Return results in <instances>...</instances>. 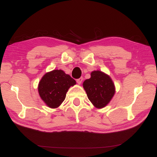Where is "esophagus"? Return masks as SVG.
<instances>
[{"instance_id":"34e87169","label":"esophagus","mask_w":157,"mask_h":157,"mask_svg":"<svg viewBox=\"0 0 157 157\" xmlns=\"http://www.w3.org/2000/svg\"><path fill=\"white\" fill-rule=\"evenodd\" d=\"M82 80H83V78H82V77H80V78H78V79H77V82L78 84H80L82 83Z\"/></svg>"}]
</instances>
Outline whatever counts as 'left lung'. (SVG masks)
<instances>
[{
  "mask_svg": "<svg viewBox=\"0 0 157 157\" xmlns=\"http://www.w3.org/2000/svg\"><path fill=\"white\" fill-rule=\"evenodd\" d=\"M89 100L97 108L105 107L115 92L111 78L101 71H94L91 77L83 82Z\"/></svg>",
  "mask_w": 157,
  "mask_h": 157,
  "instance_id": "8db88e82",
  "label": "left lung"
}]
</instances>
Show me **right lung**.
Returning <instances> with one entry per match:
<instances>
[{"instance_id":"1","label":"right lung","mask_w":157,"mask_h":157,"mask_svg":"<svg viewBox=\"0 0 157 157\" xmlns=\"http://www.w3.org/2000/svg\"><path fill=\"white\" fill-rule=\"evenodd\" d=\"M75 80L62 70H54L46 73L39 84V93L41 99L50 108L59 107L66 97V93Z\"/></svg>"}]
</instances>
